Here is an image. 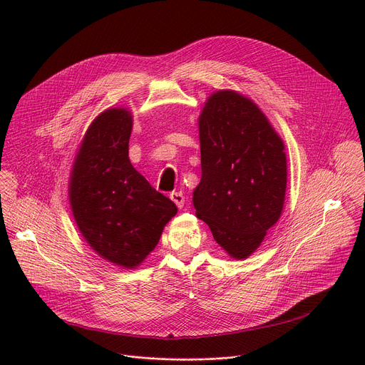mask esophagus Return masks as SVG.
Here are the masks:
<instances>
[{
	"label": "esophagus",
	"mask_w": 365,
	"mask_h": 365,
	"mask_svg": "<svg viewBox=\"0 0 365 365\" xmlns=\"http://www.w3.org/2000/svg\"><path fill=\"white\" fill-rule=\"evenodd\" d=\"M170 199L176 203V206L179 207V210H182L183 205H185V196H183L182 192H173V193L170 195Z\"/></svg>",
	"instance_id": "obj_1"
}]
</instances>
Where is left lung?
<instances>
[{"label": "left lung", "instance_id": "8db88e82", "mask_svg": "<svg viewBox=\"0 0 365 365\" xmlns=\"http://www.w3.org/2000/svg\"><path fill=\"white\" fill-rule=\"evenodd\" d=\"M197 125L202 178L193 190L196 217L231 258H248L283 211L284 143L257 103L231 89L205 101Z\"/></svg>", "mask_w": 365, "mask_h": 365}]
</instances>
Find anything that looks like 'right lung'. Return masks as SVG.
Listing matches in <instances>:
<instances>
[{
  "label": "right lung",
  "mask_w": 365,
  "mask_h": 365,
  "mask_svg": "<svg viewBox=\"0 0 365 365\" xmlns=\"http://www.w3.org/2000/svg\"><path fill=\"white\" fill-rule=\"evenodd\" d=\"M133 115L101 113L88 127L71 170L69 202L79 232L103 259L135 269L158 245L176 205L131 165Z\"/></svg>",
  "instance_id": "obj_1"
}]
</instances>
